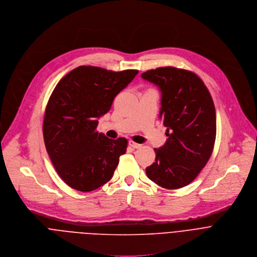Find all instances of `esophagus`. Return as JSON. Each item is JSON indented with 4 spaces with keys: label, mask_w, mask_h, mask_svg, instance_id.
<instances>
[{
    "label": "esophagus",
    "mask_w": 257,
    "mask_h": 257,
    "mask_svg": "<svg viewBox=\"0 0 257 257\" xmlns=\"http://www.w3.org/2000/svg\"><path fill=\"white\" fill-rule=\"evenodd\" d=\"M128 144H130V146H131V147H133L134 149H139V148H141V147H142V145H141V144L135 143V142H133V141H130V142H128Z\"/></svg>",
    "instance_id": "1"
}]
</instances>
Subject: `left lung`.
Wrapping results in <instances>:
<instances>
[{
    "instance_id": "obj_1",
    "label": "left lung",
    "mask_w": 257,
    "mask_h": 257,
    "mask_svg": "<svg viewBox=\"0 0 257 257\" xmlns=\"http://www.w3.org/2000/svg\"><path fill=\"white\" fill-rule=\"evenodd\" d=\"M141 77L161 92L159 117L167 127L166 143L155 149L156 159L146 168L149 179L167 189L189 184L209 161L217 123L212 96L192 72L173 67L150 70Z\"/></svg>"
}]
</instances>
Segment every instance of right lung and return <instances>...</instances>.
Instances as JSON below:
<instances>
[{"label": "right lung", "instance_id": "obj_1", "mask_svg": "<svg viewBox=\"0 0 257 257\" xmlns=\"http://www.w3.org/2000/svg\"><path fill=\"white\" fill-rule=\"evenodd\" d=\"M138 73L81 66L56 86L45 109L43 139L51 163L70 187L92 191L111 179L127 141L108 139L96 127Z\"/></svg>", "mask_w": 257, "mask_h": 257}]
</instances>
